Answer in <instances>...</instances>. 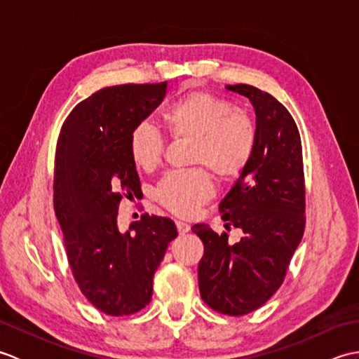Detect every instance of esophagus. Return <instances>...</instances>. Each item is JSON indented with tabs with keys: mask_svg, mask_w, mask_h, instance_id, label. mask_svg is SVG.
<instances>
[{
	"mask_svg": "<svg viewBox=\"0 0 359 359\" xmlns=\"http://www.w3.org/2000/svg\"><path fill=\"white\" fill-rule=\"evenodd\" d=\"M175 226H177L179 234H187L189 231V225L185 224V222H180V220H177V222H175Z\"/></svg>",
	"mask_w": 359,
	"mask_h": 359,
	"instance_id": "obj_1",
	"label": "esophagus"
}]
</instances>
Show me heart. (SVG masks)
<instances>
[{
  "label": "heart",
  "mask_w": 359,
  "mask_h": 359,
  "mask_svg": "<svg viewBox=\"0 0 359 359\" xmlns=\"http://www.w3.org/2000/svg\"><path fill=\"white\" fill-rule=\"evenodd\" d=\"M163 125L174 139H191V163L207 165L220 180H233L253 158L257 129L247 112L205 90L177 98L163 112ZM129 154L143 171H151L163 156V139L149 123L129 134ZM215 191L205 168L165 174L156 187V199L182 217L194 216Z\"/></svg>",
  "instance_id": "b5f03b06"
}]
</instances>
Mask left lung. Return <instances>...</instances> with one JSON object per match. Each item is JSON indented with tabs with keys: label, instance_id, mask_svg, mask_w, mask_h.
<instances>
[{
	"label": "left lung",
	"instance_id": "left-lung-1",
	"mask_svg": "<svg viewBox=\"0 0 359 359\" xmlns=\"http://www.w3.org/2000/svg\"><path fill=\"white\" fill-rule=\"evenodd\" d=\"M247 97L256 112L253 158L222 202L225 228L243 238L228 242L207 224L191 230L203 242L199 290L203 302L222 315L242 316L262 307L284 282L306 226L302 144L293 117L269 93L250 85H228Z\"/></svg>",
	"mask_w": 359,
	"mask_h": 359
}]
</instances>
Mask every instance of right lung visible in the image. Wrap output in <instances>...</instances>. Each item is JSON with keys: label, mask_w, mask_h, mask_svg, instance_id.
<instances>
[{"label": "right lung", "mask_w": 359, "mask_h": 359, "mask_svg": "<svg viewBox=\"0 0 359 359\" xmlns=\"http://www.w3.org/2000/svg\"><path fill=\"white\" fill-rule=\"evenodd\" d=\"M166 81L97 90L79 103L58 137L53 208L75 280L86 299L109 316L144 309L152 278L177 228L168 217L142 215L120 233L123 197L139 194L129 134L162 103Z\"/></svg>", "instance_id": "1"}]
</instances>
